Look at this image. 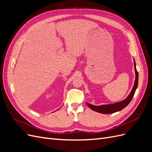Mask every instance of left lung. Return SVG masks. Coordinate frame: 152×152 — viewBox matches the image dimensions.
Returning a JSON list of instances; mask_svg holds the SVG:
<instances>
[{
  "label": "left lung",
  "instance_id": "left-lung-1",
  "mask_svg": "<svg viewBox=\"0 0 152 152\" xmlns=\"http://www.w3.org/2000/svg\"><path fill=\"white\" fill-rule=\"evenodd\" d=\"M134 70H135V74L136 78L134 86H133L132 89L131 91L130 94L128 95L127 97L122 102H117L113 104H102L99 106H96L91 104L89 103H87V106L91 109L94 110L95 112H97L101 113L104 114H109V113H113L117 112H119L124 109L125 107L129 104L131 101L132 100L133 96L135 93V91L137 87V84H138V72H137L136 67V62L134 59Z\"/></svg>",
  "mask_w": 152,
  "mask_h": 152
}]
</instances>
